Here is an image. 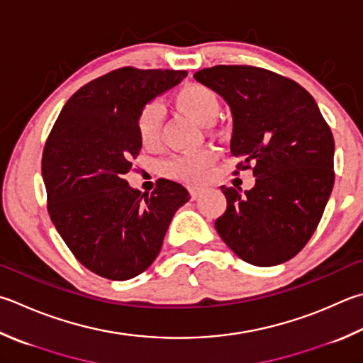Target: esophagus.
Returning <instances> with one entry per match:
<instances>
[{
	"label": "esophagus",
	"instance_id": "34e87169",
	"mask_svg": "<svg viewBox=\"0 0 363 363\" xmlns=\"http://www.w3.org/2000/svg\"><path fill=\"white\" fill-rule=\"evenodd\" d=\"M205 193V188L203 186H189V194L193 199H197V197L202 196Z\"/></svg>",
	"mask_w": 363,
	"mask_h": 363
}]
</instances>
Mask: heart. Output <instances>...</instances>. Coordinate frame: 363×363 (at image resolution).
I'll return each mask as SVG.
<instances>
[{"label": "heart", "instance_id": "b5f03b06", "mask_svg": "<svg viewBox=\"0 0 363 363\" xmlns=\"http://www.w3.org/2000/svg\"><path fill=\"white\" fill-rule=\"evenodd\" d=\"M172 104L177 111L193 118L199 125H211L220 111V99L210 86L197 82H189L174 93ZM138 134L143 147H155L161 134V117L155 104L142 108L138 118ZM215 162V153L211 150L174 156L166 162V172L175 179L186 182H202L207 179L210 167Z\"/></svg>", "mask_w": 363, "mask_h": 363}]
</instances>
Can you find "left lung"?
I'll return each instance as SVG.
<instances>
[{
	"label": "left lung",
	"instance_id": "8db88e82",
	"mask_svg": "<svg viewBox=\"0 0 363 363\" xmlns=\"http://www.w3.org/2000/svg\"><path fill=\"white\" fill-rule=\"evenodd\" d=\"M228 102L234 120L230 153L256 183L221 191L215 221L223 242L257 267L289 261L323 218L335 174V142L311 94L283 75L255 66H213L194 74Z\"/></svg>",
	"mask_w": 363,
	"mask_h": 363
}]
</instances>
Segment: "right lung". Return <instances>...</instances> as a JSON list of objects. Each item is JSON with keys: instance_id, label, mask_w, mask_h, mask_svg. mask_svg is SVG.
I'll list each match as a JSON object with an SVG mask.
<instances>
[{"instance_id": "obj_1", "label": "right lung", "mask_w": 363, "mask_h": 363, "mask_svg": "<svg viewBox=\"0 0 363 363\" xmlns=\"http://www.w3.org/2000/svg\"><path fill=\"white\" fill-rule=\"evenodd\" d=\"M186 74L121 67L94 79L61 108L45 142L49 215L75 259L102 278L125 281L145 272L175 211L191 199L180 183L161 179L142 194L125 180L142 148V108Z\"/></svg>"}]
</instances>
